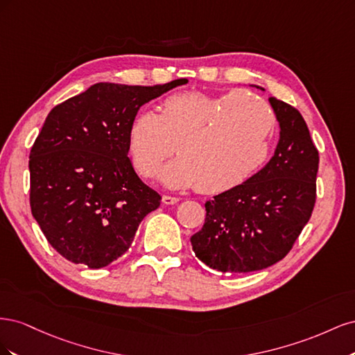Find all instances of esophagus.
Instances as JSON below:
<instances>
[{
    "label": "esophagus",
    "instance_id": "esophagus-1",
    "mask_svg": "<svg viewBox=\"0 0 355 355\" xmlns=\"http://www.w3.org/2000/svg\"><path fill=\"white\" fill-rule=\"evenodd\" d=\"M180 198L178 197H171V196H163V202L167 204V206H173V204H178Z\"/></svg>",
    "mask_w": 355,
    "mask_h": 355
}]
</instances>
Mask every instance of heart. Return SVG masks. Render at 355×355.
<instances>
[{
	"label": "heart",
	"instance_id": "b5f03b06",
	"mask_svg": "<svg viewBox=\"0 0 355 355\" xmlns=\"http://www.w3.org/2000/svg\"><path fill=\"white\" fill-rule=\"evenodd\" d=\"M275 125L270 106L240 89L173 94L159 114L145 110L132 118L127 153L137 173L151 178L176 145L179 157L159 171V180L168 188L222 194L263 167Z\"/></svg>",
	"mask_w": 355,
	"mask_h": 355
}]
</instances>
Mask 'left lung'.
I'll return each mask as SVG.
<instances>
[{"label": "left lung", "instance_id": "obj_1", "mask_svg": "<svg viewBox=\"0 0 355 355\" xmlns=\"http://www.w3.org/2000/svg\"><path fill=\"white\" fill-rule=\"evenodd\" d=\"M268 101L280 125L274 155L244 184L207 201L202 228L191 237L198 259L220 272L261 271L282 261L315 204L320 158L304 116Z\"/></svg>", "mask_w": 355, "mask_h": 355}]
</instances>
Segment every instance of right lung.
Instances as JSON below:
<instances>
[{"label": "right lung", "mask_w": 355, "mask_h": 355, "mask_svg": "<svg viewBox=\"0 0 355 355\" xmlns=\"http://www.w3.org/2000/svg\"><path fill=\"white\" fill-rule=\"evenodd\" d=\"M93 84L55 106L29 154L31 211L65 259L98 270L132 245L161 196L127 153V130L142 105L187 84Z\"/></svg>", "instance_id": "add662e5"}]
</instances>
